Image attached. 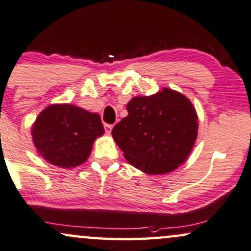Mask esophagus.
I'll return each instance as SVG.
<instances>
[{"mask_svg":"<svg viewBox=\"0 0 251 251\" xmlns=\"http://www.w3.org/2000/svg\"><path fill=\"white\" fill-rule=\"evenodd\" d=\"M104 128H105V132H106L107 134H110L111 131H112V128H113V125H110V124H105Z\"/></svg>","mask_w":251,"mask_h":251,"instance_id":"obj_1","label":"esophagus"}]
</instances>
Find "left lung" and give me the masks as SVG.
Listing matches in <instances>:
<instances>
[{
  "mask_svg": "<svg viewBox=\"0 0 251 251\" xmlns=\"http://www.w3.org/2000/svg\"><path fill=\"white\" fill-rule=\"evenodd\" d=\"M127 117L112 137L133 167L150 175L173 172L188 159L198 138V113L182 93L164 87L152 96L133 97Z\"/></svg>",
  "mask_w": 251,
  "mask_h": 251,
  "instance_id": "obj_1",
  "label": "left lung"
}]
</instances>
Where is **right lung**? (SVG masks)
Returning a JSON list of instances; mask_svg holds the SVG:
<instances>
[{"mask_svg":"<svg viewBox=\"0 0 251 251\" xmlns=\"http://www.w3.org/2000/svg\"><path fill=\"white\" fill-rule=\"evenodd\" d=\"M104 134L98 113L71 104H52L45 107L32 124V141L51 165L74 168L86 161L98 137Z\"/></svg>","mask_w":251,"mask_h":251,"instance_id":"add662e5","label":"right lung"}]
</instances>
